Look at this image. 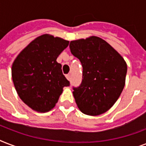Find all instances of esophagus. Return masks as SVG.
<instances>
[{"instance_id":"obj_1","label":"esophagus","mask_w":146,"mask_h":146,"mask_svg":"<svg viewBox=\"0 0 146 146\" xmlns=\"http://www.w3.org/2000/svg\"><path fill=\"white\" fill-rule=\"evenodd\" d=\"M66 78L68 80H70V74H66Z\"/></svg>"}]
</instances>
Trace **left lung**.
Segmentation results:
<instances>
[{"label":"left lung","mask_w":146,"mask_h":146,"mask_svg":"<svg viewBox=\"0 0 146 146\" xmlns=\"http://www.w3.org/2000/svg\"><path fill=\"white\" fill-rule=\"evenodd\" d=\"M70 48L82 66V82L79 87H73V92L78 108L87 115L106 112L124 88L127 72L124 59L96 36L71 41Z\"/></svg>","instance_id":"1"}]
</instances>
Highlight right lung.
I'll list each match as a JSON object with an SVG mask.
<instances>
[{
	"label": "right lung",
	"instance_id": "obj_1",
	"mask_svg": "<svg viewBox=\"0 0 146 146\" xmlns=\"http://www.w3.org/2000/svg\"><path fill=\"white\" fill-rule=\"evenodd\" d=\"M69 41L42 35L29 43L15 59L12 79L19 97L38 112L55 106L64 86L70 82L62 73L57 58L68 46Z\"/></svg>",
	"mask_w": 146,
	"mask_h": 146
}]
</instances>
